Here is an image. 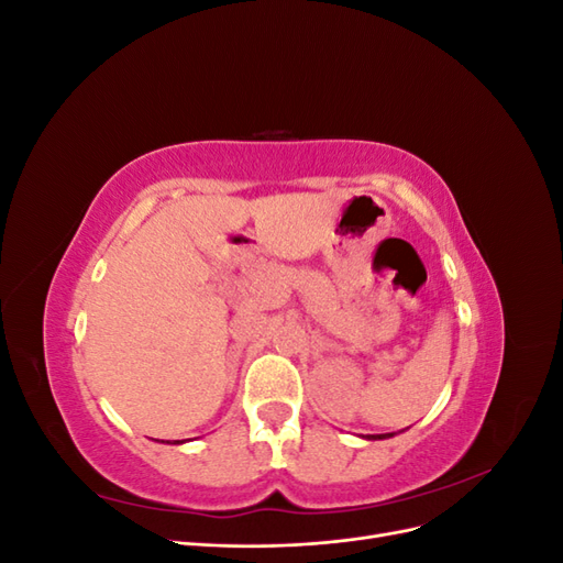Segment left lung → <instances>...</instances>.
Listing matches in <instances>:
<instances>
[{
  "label": "left lung",
  "mask_w": 563,
  "mask_h": 563,
  "mask_svg": "<svg viewBox=\"0 0 563 563\" xmlns=\"http://www.w3.org/2000/svg\"><path fill=\"white\" fill-rule=\"evenodd\" d=\"M387 437H395V432H389V434H368L366 439H387Z\"/></svg>",
  "instance_id": "obj_1"
}]
</instances>
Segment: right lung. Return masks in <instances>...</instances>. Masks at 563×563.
Segmentation results:
<instances>
[{
	"mask_svg": "<svg viewBox=\"0 0 563 563\" xmlns=\"http://www.w3.org/2000/svg\"><path fill=\"white\" fill-rule=\"evenodd\" d=\"M174 444H180V441H174Z\"/></svg>",
	"mask_w": 563,
	"mask_h": 563,
	"instance_id": "1",
	"label": "right lung"
}]
</instances>
